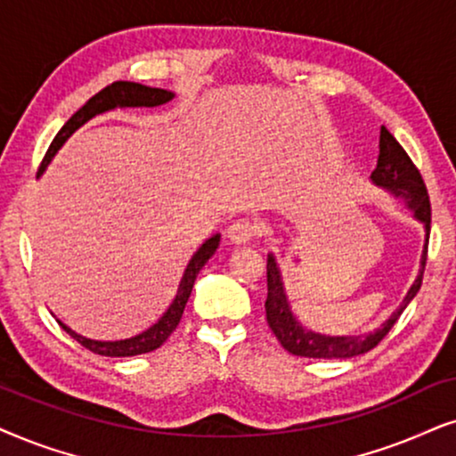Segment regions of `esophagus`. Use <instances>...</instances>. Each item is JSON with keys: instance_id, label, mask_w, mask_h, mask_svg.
Listing matches in <instances>:
<instances>
[{"instance_id": "1", "label": "esophagus", "mask_w": 456, "mask_h": 456, "mask_svg": "<svg viewBox=\"0 0 456 456\" xmlns=\"http://www.w3.org/2000/svg\"><path fill=\"white\" fill-rule=\"evenodd\" d=\"M258 233H260V227L256 223L248 221V218H241V221L233 223L232 227H229L227 238L235 246H246V244H250V241L256 238Z\"/></svg>"}]
</instances>
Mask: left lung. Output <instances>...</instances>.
Instances as JSON below:
<instances>
[{
    "label": "left lung",
    "mask_w": 456,
    "mask_h": 456,
    "mask_svg": "<svg viewBox=\"0 0 456 456\" xmlns=\"http://www.w3.org/2000/svg\"><path fill=\"white\" fill-rule=\"evenodd\" d=\"M371 179L375 183L386 187L392 193H396L406 202V206L412 210L419 221L426 224V252L421 258V273H419L415 283L411 285L409 294L404 296L403 305L390 319L386 321L384 327L378 331L369 333V336H342V338H331V336H321V333L308 331L296 321L294 314L289 311L288 298H285L281 273L277 269L275 258L269 254L266 260V300H265V311H266V323H269L271 331L275 333L279 344L283 346L289 354L296 356H306V359H350V356L365 354L371 348H375L381 339L387 336V331L392 330L400 314L406 308V305L415 298L419 288L423 281V271H426V260H428V241H429V224H432V204H429L428 187L423 183L421 173L412 165V160L406 154L403 145L396 142V137L392 135L386 126L379 129V156H378V167L373 168Z\"/></svg>",
    "instance_id": "left-lung-1"
}]
</instances>
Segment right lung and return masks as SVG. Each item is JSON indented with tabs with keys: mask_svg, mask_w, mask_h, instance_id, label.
<instances>
[{
	"mask_svg": "<svg viewBox=\"0 0 456 456\" xmlns=\"http://www.w3.org/2000/svg\"><path fill=\"white\" fill-rule=\"evenodd\" d=\"M168 100H173V94L167 89L145 87V85L131 83V81H117L112 85H108V87L102 89L100 94H95L87 102V104H85L83 108H78V110L72 114L69 120H66V125L58 131V135L53 137V142L50 143V150L45 151L37 175L45 171V167L50 165V160L53 158V154L60 150V145H62L66 139H69L72 133L78 129V126L87 123L89 118H94L95 114L112 110V108H135V106L151 108V106L167 104ZM218 241H221V235H212V238L206 240L202 248L193 254V258L190 260V265H187V269L183 273V279H181L177 296H175L173 305L168 306V311L162 314L160 319H158V323L151 325L150 330H145L143 333H139V336L129 338V339H118V342H95V339H87V338L78 336V333L72 331L70 327H66L62 321H58L60 327H62V330L69 333L70 338H75L77 342L83 346V348H87L94 352V354H100V356H137V354H145V352L160 348V346L168 339V336L177 330L179 321H181V317H183V308L187 305V298H190V294H191L193 281H196L198 273L202 271V266L206 263H208L212 254L216 252Z\"/></svg>",
	"mask_w": 456,
	"mask_h": 456,
	"instance_id": "1",
	"label": "right lung"
}]
</instances>
